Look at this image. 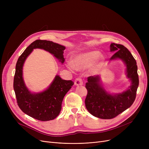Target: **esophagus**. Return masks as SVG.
<instances>
[{"instance_id":"34e87169","label":"esophagus","mask_w":149,"mask_h":149,"mask_svg":"<svg viewBox=\"0 0 149 149\" xmlns=\"http://www.w3.org/2000/svg\"><path fill=\"white\" fill-rule=\"evenodd\" d=\"M75 84L76 86H79V85H82L83 84V80L81 79V78L79 77L77 78L75 80Z\"/></svg>"}]
</instances>
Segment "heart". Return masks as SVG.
<instances>
[{
	"label": "heart",
	"instance_id": "obj_1",
	"mask_svg": "<svg viewBox=\"0 0 149 149\" xmlns=\"http://www.w3.org/2000/svg\"><path fill=\"white\" fill-rule=\"evenodd\" d=\"M104 58L97 51L86 52L77 54L72 58V63L68 62L67 66L70 69H83L92 66L95 69L103 63Z\"/></svg>",
	"mask_w": 149,
	"mask_h": 149
}]
</instances>
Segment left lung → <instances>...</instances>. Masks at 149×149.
<instances>
[{"label": "left lung", "mask_w": 149, "mask_h": 149, "mask_svg": "<svg viewBox=\"0 0 149 149\" xmlns=\"http://www.w3.org/2000/svg\"><path fill=\"white\" fill-rule=\"evenodd\" d=\"M110 46L111 51H116L111 60L120 58L124 61L127 76L130 79L132 85L126 91L111 95L101 87L99 76L88 77L85 106L91 114L101 119L113 118L130 107L135 100L139 85L136 62L130 52L122 45L112 43Z\"/></svg>", "instance_id": "8db88e82"}]
</instances>
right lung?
I'll return each mask as SVG.
<instances>
[{"mask_svg": "<svg viewBox=\"0 0 149 149\" xmlns=\"http://www.w3.org/2000/svg\"><path fill=\"white\" fill-rule=\"evenodd\" d=\"M36 48L48 51L63 63L65 58L63 54L66 48L51 41L37 40L31 43L21 54L15 66L13 87L19 107L22 112L34 119L50 121L59 115L63 100L74 83L71 80H62L56 75L46 90L40 93H31L23 81L22 69L26 58Z\"/></svg>", "mask_w": 149, "mask_h": 149, "instance_id": "add662e5", "label": "right lung"}]
</instances>
